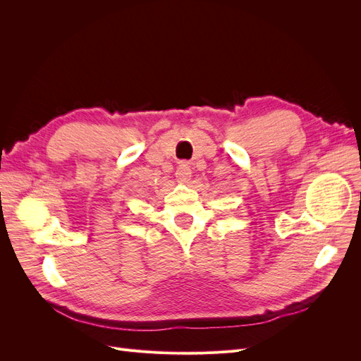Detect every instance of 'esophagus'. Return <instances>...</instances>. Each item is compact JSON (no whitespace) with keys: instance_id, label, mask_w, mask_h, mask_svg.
<instances>
[{"instance_id":"1","label":"esophagus","mask_w":361,"mask_h":361,"mask_svg":"<svg viewBox=\"0 0 361 361\" xmlns=\"http://www.w3.org/2000/svg\"><path fill=\"white\" fill-rule=\"evenodd\" d=\"M191 178V167L187 161L180 162L176 170V179L179 183H187Z\"/></svg>"}]
</instances>
